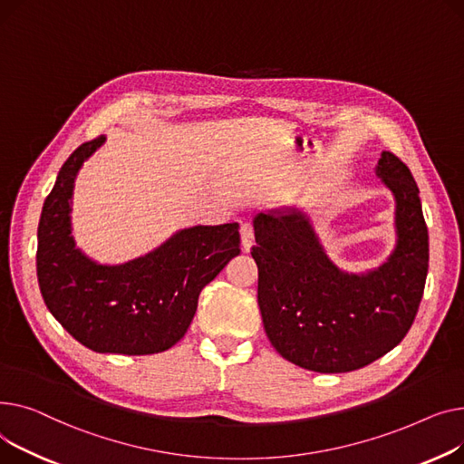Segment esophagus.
<instances>
[{"mask_svg": "<svg viewBox=\"0 0 464 464\" xmlns=\"http://www.w3.org/2000/svg\"><path fill=\"white\" fill-rule=\"evenodd\" d=\"M239 236H241V245L245 251H249L255 243V234H253V227L249 223H243L239 228Z\"/></svg>", "mask_w": 464, "mask_h": 464, "instance_id": "obj_1", "label": "esophagus"}]
</instances>
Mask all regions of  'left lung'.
Instances as JSON below:
<instances>
[{
  "label": "left lung",
  "mask_w": 464,
  "mask_h": 464,
  "mask_svg": "<svg viewBox=\"0 0 464 464\" xmlns=\"http://www.w3.org/2000/svg\"><path fill=\"white\" fill-rule=\"evenodd\" d=\"M376 176L395 197L397 243L382 266L365 274H346L330 260L302 209L255 217L251 255L264 330L294 365L314 372L362 369L395 348L416 318L429 267L420 188L392 151H382Z\"/></svg>",
  "instance_id": "1"
}]
</instances>
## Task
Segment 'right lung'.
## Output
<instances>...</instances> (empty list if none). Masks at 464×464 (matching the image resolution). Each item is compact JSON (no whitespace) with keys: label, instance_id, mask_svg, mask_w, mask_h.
<instances>
[{"label":"right lung","instance_id":"1","mask_svg":"<svg viewBox=\"0 0 464 464\" xmlns=\"http://www.w3.org/2000/svg\"><path fill=\"white\" fill-rule=\"evenodd\" d=\"M106 136L76 148L46 197L37 230V279L52 316L99 353L146 356L188 330L202 288L239 255V225L190 227L151 253L118 266L92 260L71 234L78 170Z\"/></svg>","mask_w":464,"mask_h":464}]
</instances>
